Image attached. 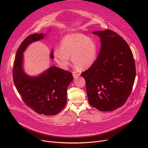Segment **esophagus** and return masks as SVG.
Here are the masks:
<instances>
[{
  "instance_id": "esophagus-1",
  "label": "esophagus",
  "mask_w": 148,
  "mask_h": 148,
  "mask_svg": "<svg viewBox=\"0 0 148 148\" xmlns=\"http://www.w3.org/2000/svg\"><path fill=\"white\" fill-rule=\"evenodd\" d=\"M73 75L74 78H77V77H78L79 76V74L76 72H73Z\"/></svg>"
}]
</instances>
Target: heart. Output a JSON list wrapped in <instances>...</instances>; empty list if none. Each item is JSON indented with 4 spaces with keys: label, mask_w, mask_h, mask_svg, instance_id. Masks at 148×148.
Masks as SVG:
<instances>
[{
    "label": "heart",
    "mask_w": 148,
    "mask_h": 148,
    "mask_svg": "<svg viewBox=\"0 0 148 148\" xmlns=\"http://www.w3.org/2000/svg\"><path fill=\"white\" fill-rule=\"evenodd\" d=\"M98 45L94 39L81 33L66 35L62 38L60 49H56L53 54L54 61L62 69L66 70L72 62L79 70L91 67L96 61Z\"/></svg>",
    "instance_id": "heart-1"
}]
</instances>
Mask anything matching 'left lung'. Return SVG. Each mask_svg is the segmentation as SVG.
Returning <instances> with one entry per match:
<instances>
[{
    "mask_svg": "<svg viewBox=\"0 0 148 148\" xmlns=\"http://www.w3.org/2000/svg\"><path fill=\"white\" fill-rule=\"evenodd\" d=\"M101 48L94 64L81 75L86 79L90 104L101 111L122 107L132 90L136 76L135 60L127 43L116 33L96 31Z\"/></svg>",
    "mask_w": 148,
    "mask_h": 148,
    "instance_id": "left-lung-1",
    "label": "left lung"
}]
</instances>
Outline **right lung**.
<instances>
[{"mask_svg":"<svg viewBox=\"0 0 148 148\" xmlns=\"http://www.w3.org/2000/svg\"><path fill=\"white\" fill-rule=\"evenodd\" d=\"M44 37L43 33H34L21 43L14 61L13 78L18 92L27 107L38 114L54 115L66 106L67 87L73 79L72 73L53 66L38 76L30 77L23 69V53L30 43ZM50 57L54 58L53 52Z\"/></svg>","mask_w":148,"mask_h":148,"instance_id":"1","label":"right lung"}]
</instances>
